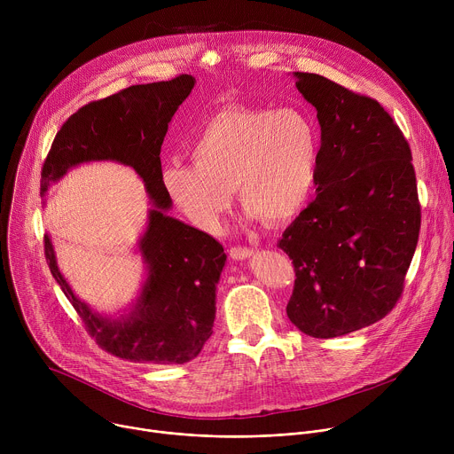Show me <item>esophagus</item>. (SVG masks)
Here are the masks:
<instances>
[{"label":"esophagus","instance_id":"esophagus-1","mask_svg":"<svg viewBox=\"0 0 454 454\" xmlns=\"http://www.w3.org/2000/svg\"><path fill=\"white\" fill-rule=\"evenodd\" d=\"M251 253H253V249H249V247H242V246L230 247V256L233 258V261H244V258L251 256Z\"/></svg>","mask_w":454,"mask_h":454}]
</instances>
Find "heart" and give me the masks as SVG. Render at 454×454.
<instances>
[{
	"mask_svg": "<svg viewBox=\"0 0 454 454\" xmlns=\"http://www.w3.org/2000/svg\"><path fill=\"white\" fill-rule=\"evenodd\" d=\"M192 165L163 170L165 190L190 223L215 230L237 190L251 219L286 223L312 200L321 160L314 120L296 109L226 107L193 137Z\"/></svg>",
	"mask_w": 454,
	"mask_h": 454,
	"instance_id": "b5f03b06",
	"label": "heart"
}]
</instances>
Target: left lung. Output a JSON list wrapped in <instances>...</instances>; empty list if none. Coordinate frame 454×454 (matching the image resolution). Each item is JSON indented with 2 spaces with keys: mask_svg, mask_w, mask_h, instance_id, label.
Returning <instances> with one entry per match:
<instances>
[{
  "mask_svg": "<svg viewBox=\"0 0 454 454\" xmlns=\"http://www.w3.org/2000/svg\"><path fill=\"white\" fill-rule=\"evenodd\" d=\"M317 111L316 200L278 247L294 266L287 316L312 338H338L382 319L399 301L419 242L411 149L384 107L316 74L294 72Z\"/></svg>",
  "mask_w": 454,
  "mask_h": 454,
  "instance_id": "left-lung-1",
  "label": "left lung"
}]
</instances>
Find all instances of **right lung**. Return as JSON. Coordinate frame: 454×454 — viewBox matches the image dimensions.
I'll return each mask as SVG.
<instances>
[{
  "mask_svg": "<svg viewBox=\"0 0 454 454\" xmlns=\"http://www.w3.org/2000/svg\"><path fill=\"white\" fill-rule=\"evenodd\" d=\"M196 79L125 88L90 102L62 123L41 170V196L72 167L86 161H118L144 179L154 208L140 239L147 280L133 310L120 319L93 312L57 268L44 235L48 268L84 321L97 345L131 363L183 364L198 357L212 336L215 289L226 262L224 247L208 233L165 214L172 201L163 184L161 144L168 123Z\"/></svg>",
  "mask_w": 454,
  "mask_h": 454,
  "instance_id": "1",
  "label": "right lung"
}]
</instances>
